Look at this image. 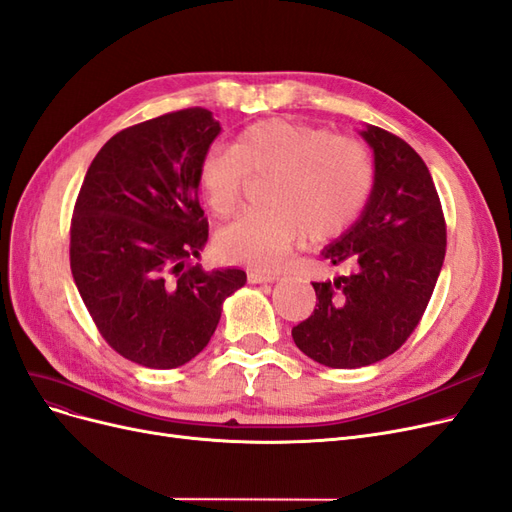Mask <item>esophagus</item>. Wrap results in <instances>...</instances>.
I'll return each mask as SVG.
<instances>
[{
  "label": "esophagus",
  "instance_id": "esophagus-1",
  "mask_svg": "<svg viewBox=\"0 0 512 512\" xmlns=\"http://www.w3.org/2000/svg\"><path fill=\"white\" fill-rule=\"evenodd\" d=\"M248 279H250V284H273V281H277L279 277L271 275V273L252 271V273H248Z\"/></svg>",
  "mask_w": 512,
  "mask_h": 512
}]
</instances>
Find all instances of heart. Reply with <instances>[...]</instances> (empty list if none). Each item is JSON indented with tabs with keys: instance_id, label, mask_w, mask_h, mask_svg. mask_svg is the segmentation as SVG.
Masks as SVG:
<instances>
[{
	"instance_id": "b5f03b06",
	"label": "heart",
	"mask_w": 512,
	"mask_h": 512,
	"mask_svg": "<svg viewBox=\"0 0 512 512\" xmlns=\"http://www.w3.org/2000/svg\"><path fill=\"white\" fill-rule=\"evenodd\" d=\"M254 178L273 175L264 203L218 233L216 248L231 262L275 271L307 235L324 243L347 233L370 199L375 165L358 139L324 127L271 118L243 129L235 146H211L199 163L201 195L216 216L237 211Z\"/></svg>"
}]
</instances>
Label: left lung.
I'll list each match as a JSON object with an SVG mask.
<instances>
[{
  "instance_id": "1",
  "label": "left lung",
  "mask_w": 512,
  "mask_h": 512,
  "mask_svg": "<svg viewBox=\"0 0 512 512\" xmlns=\"http://www.w3.org/2000/svg\"><path fill=\"white\" fill-rule=\"evenodd\" d=\"M375 186L362 218L322 256L351 273L313 281L317 303L292 328L296 347L330 368L392 356L424 315L447 250V224L432 175L404 139L366 127Z\"/></svg>"
}]
</instances>
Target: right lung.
I'll use <instances>...</instances> for the list:
<instances>
[{"mask_svg": "<svg viewBox=\"0 0 512 512\" xmlns=\"http://www.w3.org/2000/svg\"><path fill=\"white\" fill-rule=\"evenodd\" d=\"M220 133L205 108L122 129L93 158L74 205L69 264L116 354L148 368L195 358L245 271L192 264L209 235L197 171Z\"/></svg>", "mask_w": 512, "mask_h": 512, "instance_id": "1", "label": "right lung"}]
</instances>
